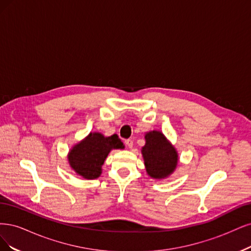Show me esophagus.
Listing matches in <instances>:
<instances>
[{"instance_id": "esophagus-1", "label": "esophagus", "mask_w": 251, "mask_h": 251, "mask_svg": "<svg viewBox=\"0 0 251 251\" xmlns=\"http://www.w3.org/2000/svg\"><path fill=\"white\" fill-rule=\"evenodd\" d=\"M125 145L128 148H132L133 146V141L132 140H126L125 141Z\"/></svg>"}]
</instances>
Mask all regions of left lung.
Returning a JSON list of instances; mask_svg holds the SVG:
<instances>
[{
  "label": "left lung",
  "instance_id": "8db88e82",
  "mask_svg": "<svg viewBox=\"0 0 251 251\" xmlns=\"http://www.w3.org/2000/svg\"><path fill=\"white\" fill-rule=\"evenodd\" d=\"M146 144L142 148L147 174L155 179H164L171 175L178 163V153L167 137L157 130L145 134Z\"/></svg>",
  "mask_w": 251,
  "mask_h": 251
}]
</instances>
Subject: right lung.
I'll list each match as a JSON object with an SVG mask.
<instances>
[{
  "instance_id": "add662e5",
  "label": "right lung",
  "mask_w": 251,
  "mask_h": 251,
  "mask_svg": "<svg viewBox=\"0 0 251 251\" xmlns=\"http://www.w3.org/2000/svg\"><path fill=\"white\" fill-rule=\"evenodd\" d=\"M123 148L124 145L117 134L104 136L100 132H91L70 150L69 164L83 178L96 179L101 175L102 165L109 152Z\"/></svg>"
}]
</instances>
